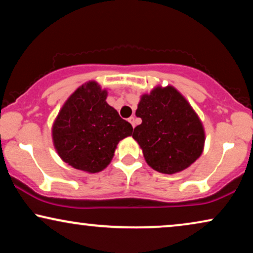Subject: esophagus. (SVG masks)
Instances as JSON below:
<instances>
[{"label":"esophagus","mask_w":253,"mask_h":253,"mask_svg":"<svg viewBox=\"0 0 253 253\" xmlns=\"http://www.w3.org/2000/svg\"><path fill=\"white\" fill-rule=\"evenodd\" d=\"M128 121H129L130 124H132V126H133V127H135V118H134V117H130L129 119H128Z\"/></svg>","instance_id":"1"}]
</instances>
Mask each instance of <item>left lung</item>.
<instances>
[{"instance_id":"obj_1","label":"left lung","mask_w":253,"mask_h":253,"mask_svg":"<svg viewBox=\"0 0 253 253\" xmlns=\"http://www.w3.org/2000/svg\"><path fill=\"white\" fill-rule=\"evenodd\" d=\"M133 139L148 166L162 173L180 172L203 154L205 130L198 114L173 86H157L137 105Z\"/></svg>"}]
</instances>
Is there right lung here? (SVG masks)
<instances>
[{"mask_svg":"<svg viewBox=\"0 0 253 253\" xmlns=\"http://www.w3.org/2000/svg\"><path fill=\"white\" fill-rule=\"evenodd\" d=\"M106 96L96 82L85 83L67 99L53 124L54 147L77 170H104L119 141L132 135V125L106 103Z\"/></svg>","mask_w":253,"mask_h":253,"instance_id":"right-lung-1","label":"right lung"}]
</instances>
